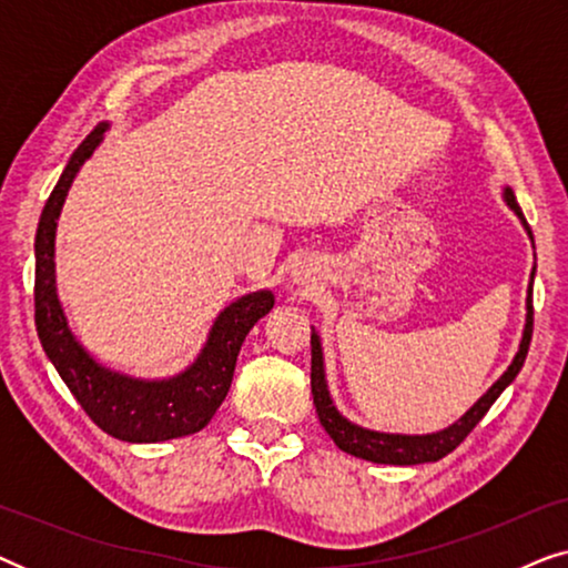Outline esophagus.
Returning a JSON list of instances; mask_svg holds the SVG:
<instances>
[{
    "label": "esophagus",
    "mask_w": 568,
    "mask_h": 568,
    "mask_svg": "<svg viewBox=\"0 0 568 568\" xmlns=\"http://www.w3.org/2000/svg\"><path fill=\"white\" fill-rule=\"evenodd\" d=\"M297 278H302V276H300V274H297Z\"/></svg>",
    "instance_id": "esophagus-1"
}]
</instances>
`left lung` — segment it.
<instances>
[{
	"label": "left lung",
	"mask_w": 568,
	"mask_h": 568,
	"mask_svg": "<svg viewBox=\"0 0 568 568\" xmlns=\"http://www.w3.org/2000/svg\"><path fill=\"white\" fill-rule=\"evenodd\" d=\"M504 201H507V206L519 216V222H523V227L527 230V235H530V240H532L530 224L525 222L523 209H519L515 191H511L509 185L504 189ZM532 247H535V243H532ZM532 278H535V268L530 274V284H527L525 331H523V341H519L515 359H511L507 372H504V375L496 379V383L488 387V390L480 395L476 403H473L470 410H465V414L457 418L455 424H449L447 429H442V432L387 434V432L364 429V426L352 424L346 416H341L338 408L333 406V400H331L328 383H325V362H323L321 336H317L313 328V336H310V346H313V372H310V385H313V400H315L317 418H321L323 429L331 434V439L336 442V447L354 457H362V460L383 463V465L437 463L445 455L453 453V449L460 445V442L468 437L473 429H476V424L486 416V410L494 406V400L504 393V387L511 385V379H515L519 375V369H523L527 348H530V338H532Z\"/></svg>",
	"instance_id": "left-lung-1"
}]
</instances>
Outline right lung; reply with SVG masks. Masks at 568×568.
Returning a JSON list of instances; mask_svg holds the SVG:
<instances>
[{
    "label": "right lung",
    "instance_id": "add662e5",
    "mask_svg": "<svg viewBox=\"0 0 568 568\" xmlns=\"http://www.w3.org/2000/svg\"><path fill=\"white\" fill-rule=\"evenodd\" d=\"M108 121L98 123L77 146L61 173L57 189L45 201L36 232V331L43 352L64 379L77 403L92 422L121 442H165L189 437L212 422L216 408L227 398L235 375L240 346L255 323L274 307L268 290L237 297L216 315L206 344L196 362L175 377L142 379L108 369L84 348L69 328L64 307L57 294V222L77 173L98 150Z\"/></svg>",
    "mask_w": 568,
    "mask_h": 568
}]
</instances>
